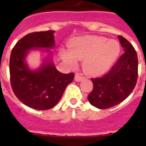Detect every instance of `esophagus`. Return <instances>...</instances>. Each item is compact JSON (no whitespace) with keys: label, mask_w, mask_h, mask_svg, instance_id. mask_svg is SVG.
Returning a JSON list of instances; mask_svg holds the SVG:
<instances>
[{"label":"esophagus","mask_w":146,"mask_h":146,"mask_svg":"<svg viewBox=\"0 0 146 146\" xmlns=\"http://www.w3.org/2000/svg\"><path fill=\"white\" fill-rule=\"evenodd\" d=\"M84 78H85L84 76H82V75H80V74H79V73H76L75 76V80L76 81V82H80V81L83 80Z\"/></svg>","instance_id":"esophagus-1"}]
</instances>
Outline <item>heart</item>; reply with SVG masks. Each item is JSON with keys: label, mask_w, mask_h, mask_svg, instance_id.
<instances>
[{"label": "heart", "mask_w": 146, "mask_h": 146, "mask_svg": "<svg viewBox=\"0 0 146 146\" xmlns=\"http://www.w3.org/2000/svg\"><path fill=\"white\" fill-rule=\"evenodd\" d=\"M120 46L116 40L100 36L76 38L68 44V51L62 50L60 56L71 66L76 60H83V68L92 75H101L108 70L117 58Z\"/></svg>", "instance_id": "obj_1"}]
</instances>
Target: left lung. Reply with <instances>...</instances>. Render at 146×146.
<instances>
[{
  "label": "left lung",
  "instance_id": "left-lung-1",
  "mask_svg": "<svg viewBox=\"0 0 146 146\" xmlns=\"http://www.w3.org/2000/svg\"><path fill=\"white\" fill-rule=\"evenodd\" d=\"M124 53L102 77L92 78L93 89L88 96L92 105L108 109L120 104L131 94L138 78V57L133 46L118 35Z\"/></svg>",
  "mask_w": 146,
  "mask_h": 146
}]
</instances>
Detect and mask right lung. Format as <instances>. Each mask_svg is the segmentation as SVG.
I'll return each mask as SVG.
<instances>
[{
	"mask_svg": "<svg viewBox=\"0 0 146 146\" xmlns=\"http://www.w3.org/2000/svg\"><path fill=\"white\" fill-rule=\"evenodd\" d=\"M54 31L35 32L25 35L13 47L10 58V84L15 96L26 106L36 110H48L57 104L74 73H62L48 60L33 71L25 62L31 49L52 48ZM49 51V50H48Z\"/></svg>",
	"mask_w": 146,
	"mask_h": 146,
	"instance_id": "right-lung-1",
	"label": "right lung"
}]
</instances>
